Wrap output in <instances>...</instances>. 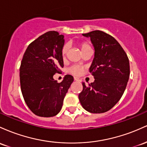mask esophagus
Masks as SVG:
<instances>
[{"label": "esophagus", "instance_id": "obj_1", "mask_svg": "<svg viewBox=\"0 0 147 147\" xmlns=\"http://www.w3.org/2000/svg\"><path fill=\"white\" fill-rule=\"evenodd\" d=\"M74 80H75L76 81H78V82L81 81V80H80L79 78H77V77H74Z\"/></svg>", "mask_w": 147, "mask_h": 147}]
</instances>
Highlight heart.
Returning a JSON list of instances; mask_svg holds the SVG:
<instances>
[{
    "instance_id": "heart-1",
    "label": "heart",
    "mask_w": 147,
    "mask_h": 147,
    "mask_svg": "<svg viewBox=\"0 0 147 147\" xmlns=\"http://www.w3.org/2000/svg\"><path fill=\"white\" fill-rule=\"evenodd\" d=\"M78 46L80 47V50H81L82 52H83L84 51L87 50V49H90L91 48V46L87 42H81L78 43ZM69 49V45L68 44H65V45L62 47V51H61V55H62V57L63 58L67 56V52H68ZM69 73H71L73 75L75 76H79L80 74H82V72L83 71V68L80 65H73L71 67H70L68 69Z\"/></svg>"
}]
</instances>
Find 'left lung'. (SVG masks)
I'll list each match as a JSON object with an SVG mask.
<instances>
[{"label": "left lung", "instance_id": "1", "mask_svg": "<svg viewBox=\"0 0 147 147\" xmlns=\"http://www.w3.org/2000/svg\"><path fill=\"white\" fill-rule=\"evenodd\" d=\"M82 35L90 37L94 47V58L90 68L94 81L88 85L82 82L79 100L90 113H105L115 106L126 90L129 60L123 48L110 34L94 30Z\"/></svg>", "mask_w": 147, "mask_h": 147}]
</instances>
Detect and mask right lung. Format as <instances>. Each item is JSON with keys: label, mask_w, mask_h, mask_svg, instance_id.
Listing matches in <instances>:
<instances>
[{"label": "right lung", "mask_w": 147, "mask_h": 147, "mask_svg": "<svg viewBox=\"0 0 147 147\" xmlns=\"http://www.w3.org/2000/svg\"><path fill=\"white\" fill-rule=\"evenodd\" d=\"M64 35L49 31L29 44L20 66L21 89L24 100L34 115L55 116L62 109L65 96L74 77L66 75L57 82L53 79L64 67L61 51Z\"/></svg>", "instance_id": "1"}]
</instances>
